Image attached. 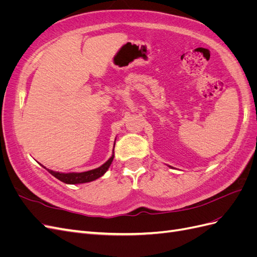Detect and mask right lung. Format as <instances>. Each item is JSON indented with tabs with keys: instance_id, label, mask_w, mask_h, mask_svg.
Returning <instances> with one entry per match:
<instances>
[{
	"instance_id": "obj_1",
	"label": "right lung",
	"mask_w": 257,
	"mask_h": 257,
	"mask_svg": "<svg viewBox=\"0 0 257 257\" xmlns=\"http://www.w3.org/2000/svg\"><path fill=\"white\" fill-rule=\"evenodd\" d=\"M114 149V147H113ZM114 155L112 154L111 158L108 160L106 163L102 166H99L98 168L95 169H92V170H88V172H84V173H68V174H63V173H58V172H53V170L47 169L48 172L53 176L56 177L57 179H59L60 181L67 183V184H78V183H85V182H91L93 180H96L97 178L102 177L107 170L109 168L111 162L113 160Z\"/></svg>"
}]
</instances>
